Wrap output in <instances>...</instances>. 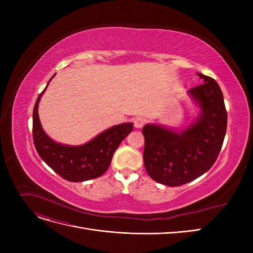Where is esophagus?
<instances>
[{
  "mask_svg": "<svg viewBox=\"0 0 253 253\" xmlns=\"http://www.w3.org/2000/svg\"><path fill=\"white\" fill-rule=\"evenodd\" d=\"M144 124H145V119L143 118L138 117L134 120V126L136 128H141L144 126Z\"/></svg>",
  "mask_w": 253,
  "mask_h": 253,
  "instance_id": "obj_1",
  "label": "esophagus"
}]
</instances>
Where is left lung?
<instances>
[{
  "mask_svg": "<svg viewBox=\"0 0 253 253\" xmlns=\"http://www.w3.org/2000/svg\"><path fill=\"white\" fill-rule=\"evenodd\" d=\"M204 83L188 94L200 108L197 118L183 129L149 124L144 136L143 163L152 179L176 187L200 177L215 163L227 131L224 96L217 82L197 73Z\"/></svg>",
  "mask_w": 253,
  "mask_h": 253,
  "instance_id": "obj_1",
  "label": "left lung"
}]
</instances>
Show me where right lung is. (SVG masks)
Here are the masks:
<instances>
[{
  "label": "right lung",
  "instance_id": "1",
  "mask_svg": "<svg viewBox=\"0 0 253 253\" xmlns=\"http://www.w3.org/2000/svg\"><path fill=\"white\" fill-rule=\"evenodd\" d=\"M55 76L56 74L47 82L44 90ZM44 90L38 97L33 113V137L38 154L49 168L68 181H85L104 174L120 142L132 132L133 124L126 122L114 126L81 145L56 142L44 132L38 114Z\"/></svg>",
  "mask_w": 253,
  "mask_h": 253
}]
</instances>
